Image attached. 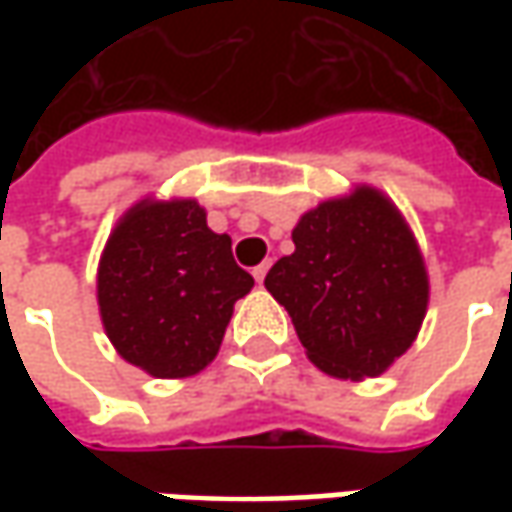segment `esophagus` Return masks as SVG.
I'll return each mask as SVG.
<instances>
[{"instance_id":"esophagus-1","label":"esophagus","mask_w":512,"mask_h":512,"mask_svg":"<svg viewBox=\"0 0 512 512\" xmlns=\"http://www.w3.org/2000/svg\"><path fill=\"white\" fill-rule=\"evenodd\" d=\"M267 270H270V262H262V265H259V267H253V279H256V282H259V285H262V282H265Z\"/></svg>"}]
</instances>
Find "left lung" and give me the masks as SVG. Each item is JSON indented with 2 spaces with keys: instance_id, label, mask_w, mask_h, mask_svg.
<instances>
[{
  "instance_id": "1",
  "label": "left lung",
  "mask_w": 512,
  "mask_h": 512,
  "mask_svg": "<svg viewBox=\"0 0 512 512\" xmlns=\"http://www.w3.org/2000/svg\"><path fill=\"white\" fill-rule=\"evenodd\" d=\"M290 256L265 276L310 362L336 379L379 376L413 344L427 270L396 205L376 187L327 199L293 227Z\"/></svg>"
}]
</instances>
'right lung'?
Masks as SVG:
<instances>
[{
    "label": "right lung",
    "instance_id": "obj_1",
    "mask_svg": "<svg viewBox=\"0 0 512 512\" xmlns=\"http://www.w3.org/2000/svg\"><path fill=\"white\" fill-rule=\"evenodd\" d=\"M253 276L193 199H142L113 227L96 273L99 313L125 362L185 379L216 359Z\"/></svg>",
    "mask_w": 512,
    "mask_h": 512
}]
</instances>
